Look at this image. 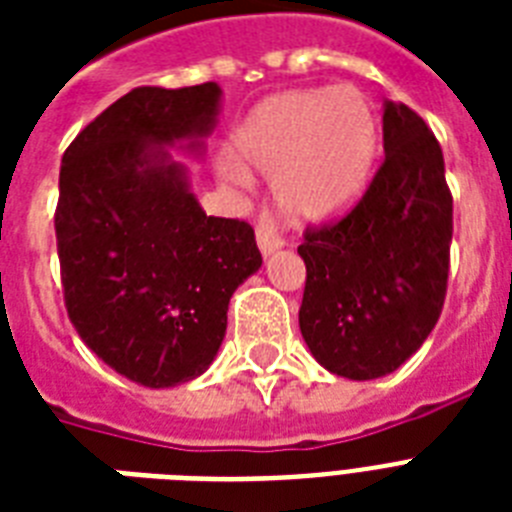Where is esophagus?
<instances>
[{
  "instance_id": "obj_1",
  "label": "esophagus",
  "mask_w": 512,
  "mask_h": 512,
  "mask_svg": "<svg viewBox=\"0 0 512 512\" xmlns=\"http://www.w3.org/2000/svg\"><path fill=\"white\" fill-rule=\"evenodd\" d=\"M257 247H260L263 257H271L273 252H279L284 247V236H281L279 225L273 223L271 217L257 220Z\"/></svg>"
}]
</instances>
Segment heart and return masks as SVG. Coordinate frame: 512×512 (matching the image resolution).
<instances>
[{"mask_svg":"<svg viewBox=\"0 0 512 512\" xmlns=\"http://www.w3.org/2000/svg\"><path fill=\"white\" fill-rule=\"evenodd\" d=\"M380 116L364 92L305 87L265 98L233 132V159L220 172L244 183L247 172L279 177L284 215L303 225H324L356 207L372 183L380 156Z\"/></svg>","mask_w":512,"mask_h":512,"instance_id":"obj_1","label":"heart"}]
</instances>
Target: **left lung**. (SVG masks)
Returning <instances> with one entry per match:
<instances>
[{
    "label": "left lung",
    "instance_id": "left-lung-1",
    "mask_svg": "<svg viewBox=\"0 0 512 512\" xmlns=\"http://www.w3.org/2000/svg\"><path fill=\"white\" fill-rule=\"evenodd\" d=\"M385 162L348 215L305 233L300 332L324 369L348 380L396 372L436 327L446 297L452 193L428 124L382 106Z\"/></svg>",
    "mask_w": 512,
    "mask_h": 512
}]
</instances>
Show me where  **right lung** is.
I'll list each match as a JSON object with an SVG mask.
<instances>
[{"instance_id": "obj_1", "label": "right lung", "mask_w": 512, "mask_h": 512, "mask_svg": "<svg viewBox=\"0 0 512 512\" xmlns=\"http://www.w3.org/2000/svg\"><path fill=\"white\" fill-rule=\"evenodd\" d=\"M220 98L215 82L138 87L87 124L60 164L68 319L100 361L146 388L207 372L233 292L263 265L252 225L207 217L170 154H204Z\"/></svg>"}]
</instances>
